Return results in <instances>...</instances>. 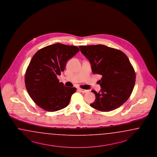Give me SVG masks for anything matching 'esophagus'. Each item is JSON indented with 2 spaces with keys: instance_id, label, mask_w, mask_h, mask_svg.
I'll use <instances>...</instances> for the list:
<instances>
[{
  "instance_id": "obj_1",
  "label": "esophagus",
  "mask_w": 157,
  "mask_h": 157,
  "mask_svg": "<svg viewBox=\"0 0 157 157\" xmlns=\"http://www.w3.org/2000/svg\"><path fill=\"white\" fill-rule=\"evenodd\" d=\"M79 90H81V92H82V93H87V92H89V90H85V89H79Z\"/></svg>"
}]
</instances>
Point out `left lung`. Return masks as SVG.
<instances>
[{
    "mask_svg": "<svg viewBox=\"0 0 157 157\" xmlns=\"http://www.w3.org/2000/svg\"><path fill=\"white\" fill-rule=\"evenodd\" d=\"M79 47L90 62L93 72L102 76L101 92L91 91L95 100L91 106L101 112L118 108L129 98L135 83V72L128 58L120 50L104 45Z\"/></svg>",
    "mask_w": 157,
    "mask_h": 157,
    "instance_id": "left-lung-1",
    "label": "left lung"
}]
</instances>
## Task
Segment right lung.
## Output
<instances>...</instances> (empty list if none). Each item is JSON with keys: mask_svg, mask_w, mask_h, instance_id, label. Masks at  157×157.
<instances>
[{"mask_svg": "<svg viewBox=\"0 0 157 157\" xmlns=\"http://www.w3.org/2000/svg\"><path fill=\"white\" fill-rule=\"evenodd\" d=\"M79 51L76 46L56 43L34 54L26 70L25 83L29 95L40 108L55 112L69 104L76 89L64 86L57 76L64 71L67 61Z\"/></svg>", "mask_w": 157, "mask_h": 157, "instance_id": "obj_1", "label": "right lung"}]
</instances>
